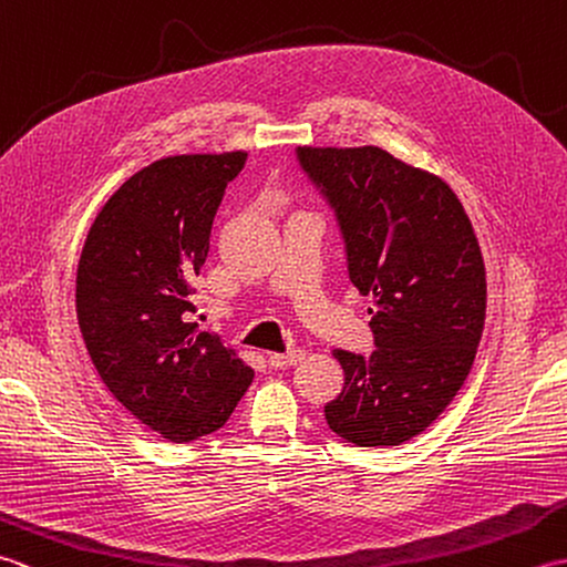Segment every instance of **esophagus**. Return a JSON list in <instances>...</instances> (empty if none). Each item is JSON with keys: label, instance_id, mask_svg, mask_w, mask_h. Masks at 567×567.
I'll return each mask as SVG.
<instances>
[{"label": "esophagus", "instance_id": "1", "mask_svg": "<svg viewBox=\"0 0 567 567\" xmlns=\"http://www.w3.org/2000/svg\"><path fill=\"white\" fill-rule=\"evenodd\" d=\"M305 355L307 353L302 351V348H292V351H285V353H270L268 363L272 368H290V365H297Z\"/></svg>", "mask_w": 567, "mask_h": 567}]
</instances>
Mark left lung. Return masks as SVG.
I'll return each mask as SVG.
<instances>
[{"mask_svg": "<svg viewBox=\"0 0 567 567\" xmlns=\"http://www.w3.org/2000/svg\"><path fill=\"white\" fill-rule=\"evenodd\" d=\"M299 171L333 212L346 270L368 309L375 351L336 348L333 433L363 449L424 431L463 388L485 323V265L463 204L436 175L378 146L297 148Z\"/></svg>", "mask_w": 567, "mask_h": 567, "instance_id": "8db88e82", "label": "left lung"}]
</instances>
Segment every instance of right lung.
<instances>
[{"label":"right lung","mask_w":567,"mask_h":567,"mask_svg":"<svg viewBox=\"0 0 567 567\" xmlns=\"http://www.w3.org/2000/svg\"><path fill=\"white\" fill-rule=\"evenodd\" d=\"M248 153L175 155L118 187L78 268V321L106 390L175 443L226 424L252 370L192 321L214 216Z\"/></svg>","instance_id":"add662e5"}]
</instances>
